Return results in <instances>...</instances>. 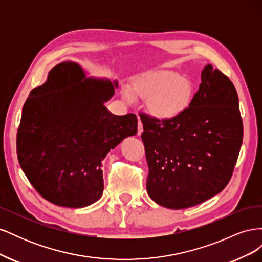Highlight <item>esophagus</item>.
<instances>
[{
  "label": "esophagus",
  "mask_w": 262,
  "mask_h": 262,
  "mask_svg": "<svg viewBox=\"0 0 262 262\" xmlns=\"http://www.w3.org/2000/svg\"><path fill=\"white\" fill-rule=\"evenodd\" d=\"M142 132H143V124H142L141 121L139 120V124H138V136H141Z\"/></svg>",
  "instance_id": "esophagus-1"
}]
</instances>
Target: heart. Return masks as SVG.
I'll return each instance as SVG.
<instances>
[{"instance_id":"1","label":"heart","mask_w":262,"mask_h":262,"mask_svg":"<svg viewBox=\"0 0 262 262\" xmlns=\"http://www.w3.org/2000/svg\"><path fill=\"white\" fill-rule=\"evenodd\" d=\"M194 87L191 81L168 70H157L136 78L123 98L133 104L136 97L147 100L148 113L157 120L169 121L184 114L191 104Z\"/></svg>"}]
</instances>
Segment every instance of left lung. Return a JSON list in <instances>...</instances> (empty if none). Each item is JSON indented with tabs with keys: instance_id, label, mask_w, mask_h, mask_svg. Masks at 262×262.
Listing matches in <instances>:
<instances>
[{
	"instance_id": "obj_1",
	"label": "left lung",
	"mask_w": 262,
	"mask_h": 262,
	"mask_svg": "<svg viewBox=\"0 0 262 262\" xmlns=\"http://www.w3.org/2000/svg\"><path fill=\"white\" fill-rule=\"evenodd\" d=\"M238 107L233 83L209 64L184 114L169 121L140 115L150 199L168 209H187L226 187L243 142Z\"/></svg>"
}]
</instances>
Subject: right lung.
I'll list each match as a JSON object with an SVG mask.
<instances>
[{
  "mask_svg": "<svg viewBox=\"0 0 262 262\" xmlns=\"http://www.w3.org/2000/svg\"><path fill=\"white\" fill-rule=\"evenodd\" d=\"M117 87V81L87 77L81 64L67 61L30 92L17 132V157L46 200L84 208L101 198V161L138 132L136 115L116 116L105 106Z\"/></svg>",
  "mask_w": 262,
  "mask_h": 262,
  "instance_id": "right-lung-1",
  "label": "right lung"
}]
</instances>
